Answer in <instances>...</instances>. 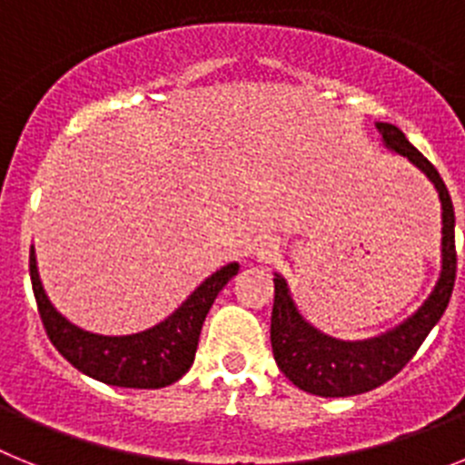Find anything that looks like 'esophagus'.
<instances>
[{"label": "esophagus", "instance_id": "34e87169", "mask_svg": "<svg viewBox=\"0 0 465 465\" xmlns=\"http://www.w3.org/2000/svg\"><path fill=\"white\" fill-rule=\"evenodd\" d=\"M274 252H277V242H274L272 237H258V240L253 242V253H256L258 258H268L272 256Z\"/></svg>", "mask_w": 465, "mask_h": 465}]
</instances>
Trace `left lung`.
<instances>
[{
  "label": "left lung",
  "instance_id": "8db88e82",
  "mask_svg": "<svg viewBox=\"0 0 465 465\" xmlns=\"http://www.w3.org/2000/svg\"><path fill=\"white\" fill-rule=\"evenodd\" d=\"M389 149L408 155L419 170L435 183L442 200V272L440 282L414 316L396 331L363 342H342L328 338L300 316L282 277H274V307L270 322V342L279 371L298 389L314 396L338 398L372 391L408 365L426 340L430 328L440 322L457 279V246H454V204L442 176L430 160L414 149L405 134L391 123H377Z\"/></svg>",
  "mask_w": 465,
  "mask_h": 465
}]
</instances>
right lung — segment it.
I'll return each instance as SVG.
<instances>
[{
    "label": "right lung",
    "instance_id": "add662e5",
    "mask_svg": "<svg viewBox=\"0 0 465 465\" xmlns=\"http://www.w3.org/2000/svg\"><path fill=\"white\" fill-rule=\"evenodd\" d=\"M237 270L240 265L230 262L204 279L193 291L191 298L158 326L137 335L109 338V335L81 331L63 314H57L41 289L35 246L30 252L32 291H35L41 323L46 328L53 347L84 375L125 389H160L186 375L195 359L204 316L219 291L235 277Z\"/></svg>",
    "mask_w": 465,
    "mask_h": 465
}]
</instances>
